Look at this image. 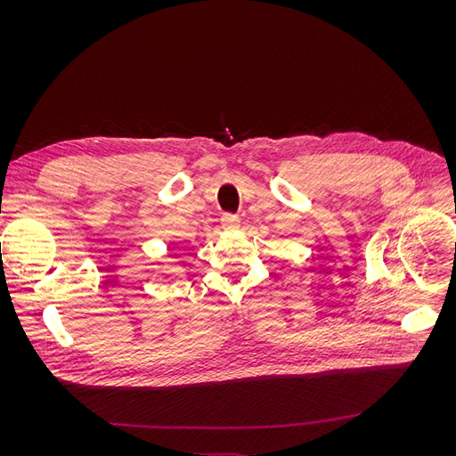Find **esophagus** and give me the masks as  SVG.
Instances as JSON below:
<instances>
[{"mask_svg": "<svg viewBox=\"0 0 456 456\" xmlns=\"http://www.w3.org/2000/svg\"><path fill=\"white\" fill-rule=\"evenodd\" d=\"M220 224H223L224 230H236L240 226V216L238 215H223L220 218Z\"/></svg>", "mask_w": 456, "mask_h": 456, "instance_id": "obj_1", "label": "esophagus"}]
</instances>
